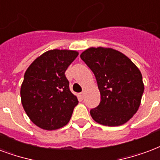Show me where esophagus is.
I'll list each match as a JSON object with an SVG mask.
<instances>
[{"instance_id": "1", "label": "esophagus", "mask_w": 160, "mask_h": 160, "mask_svg": "<svg viewBox=\"0 0 160 160\" xmlns=\"http://www.w3.org/2000/svg\"><path fill=\"white\" fill-rule=\"evenodd\" d=\"M80 97L81 98V99H84V97H85V92H81V93H80Z\"/></svg>"}]
</instances>
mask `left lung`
Wrapping results in <instances>:
<instances>
[{
	"label": "left lung",
	"mask_w": 160,
	"mask_h": 160,
	"mask_svg": "<svg viewBox=\"0 0 160 160\" xmlns=\"http://www.w3.org/2000/svg\"><path fill=\"white\" fill-rule=\"evenodd\" d=\"M80 58L94 73L101 94L99 106L91 110V118L104 126L126 123L138 112L144 91L139 69L112 48H89Z\"/></svg>",
	"instance_id": "8db88e82"
}]
</instances>
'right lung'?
<instances>
[{
  "label": "right lung",
  "mask_w": 160,
  "mask_h": 160,
  "mask_svg": "<svg viewBox=\"0 0 160 160\" xmlns=\"http://www.w3.org/2000/svg\"><path fill=\"white\" fill-rule=\"evenodd\" d=\"M79 53L53 49L38 56L24 75L21 86L23 109L36 126L55 130L65 126L79 103L72 93L64 73Z\"/></svg>",
  "instance_id": "add662e5"
}]
</instances>
